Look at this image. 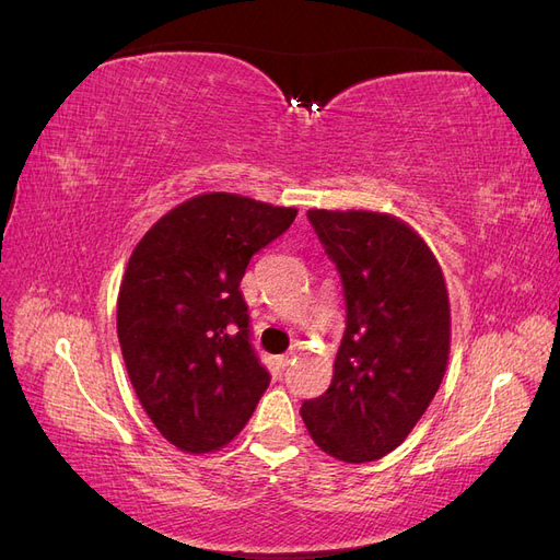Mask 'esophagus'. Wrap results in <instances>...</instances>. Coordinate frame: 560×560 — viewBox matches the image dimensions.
I'll list each match as a JSON object with an SVG mask.
<instances>
[{"label": "esophagus", "instance_id": "obj_1", "mask_svg": "<svg viewBox=\"0 0 560 560\" xmlns=\"http://www.w3.org/2000/svg\"><path fill=\"white\" fill-rule=\"evenodd\" d=\"M292 360H294V352H287V354H282V358H278V369H280V371H284L287 366L292 364Z\"/></svg>", "mask_w": 560, "mask_h": 560}]
</instances>
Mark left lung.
<instances>
[{
	"label": "left lung",
	"mask_w": 560,
	"mask_h": 560,
	"mask_svg": "<svg viewBox=\"0 0 560 560\" xmlns=\"http://www.w3.org/2000/svg\"><path fill=\"white\" fill-rule=\"evenodd\" d=\"M336 264L346 331L334 378L301 406L313 442L343 463L395 451L428 411L451 350L446 282L434 254L399 219L350 210H308Z\"/></svg>",
	"instance_id": "1"
}]
</instances>
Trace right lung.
<instances>
[{"label":"right lung","instance_id":"1","mask_svg":"<svg viewBox=\"0 0 560 560\" xmlns=\"http://www.w3.org/2000/svg\"><path fill=\"white\" fill-rule=\"evenodd\" d=\"M294 217V208L206 194L161 217L132 252L116 303L118 343L142 409L186 453L229 444L270 383L241 280Z\"/></svg>","mask_w":560,"mask_h":560}]
</instances>
